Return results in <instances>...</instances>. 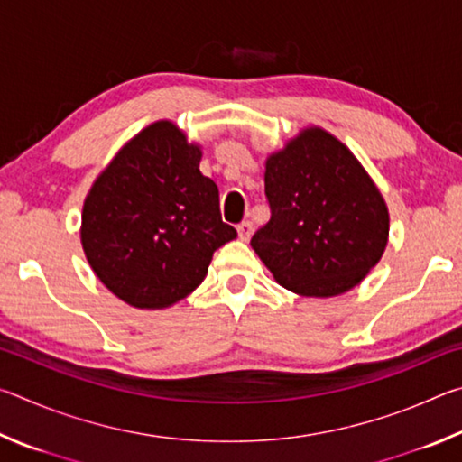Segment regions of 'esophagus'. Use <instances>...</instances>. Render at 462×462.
Returning a JSON list of instances; mask_svg holds the SVG:
<instances>
[{
	"label": "esophagus",
	"mask_w": 462,
	"mask_h": 462,
	"mask_svg": "<svg viewBox=\"0 0 462 462\" xmlns=\"http://www.w3.org/2000/svg\"><path fill=\"white\" fill-rule=\"evenodd\" d=\"M236 230H238V236H240V240H248L250 236H253V222H248V220H245V222H240L238 226H236Z\"/></svg>",
	"instance_id": "34e87169"
}]
</instances>
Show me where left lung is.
Returning <instances> with one entry per match:
<instances>
[{
    "instance_id": "8db88e82",
    "label": "left lung",
    "mask_w": 462,
    "mask_h": 462,
    "mask_svg": "<svg viewBox=\"0 0 462 462\" xmlns=\"http://www.w3.org/2000/svg\"><path fill=\"white\" fill-rule=\"evenodd\" d=\"M264 195L271 220L250 245L289 291L340 295L379 263L389 234L385 201L328 132L310 128L269 156Z\"/></svg>"
}]
</instances>
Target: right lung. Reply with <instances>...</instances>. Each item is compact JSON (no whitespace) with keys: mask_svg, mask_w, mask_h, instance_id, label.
<instances>
[{"mask_svg":"<svg viewBox=\"0 0 462 462\" xmlns=\"http://www.w3.org/2000/svg\"><path fill=\"white\" fill-rule=\"evenodd\" d=\"M199 159L175 124L156 122L116 154L85 199V256L130 306H173L206 279L216 250L236 238Z\"/></svg>","mask_w":462,"mask_h":462,"instance_id":"right-lung-1","label":"right lung"}]
</instances>
